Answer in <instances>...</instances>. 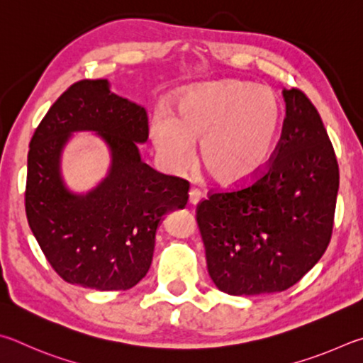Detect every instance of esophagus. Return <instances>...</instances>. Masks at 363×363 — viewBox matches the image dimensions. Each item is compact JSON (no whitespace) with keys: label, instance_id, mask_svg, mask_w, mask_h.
I'll return each instance as SVG.
<instances>
[{"label":"esophagus","instance_id":"34e87169","mask_svg":"<svg viewBox=\"0 0 363 363\" xmlns=\"http://www.w3.org/2000/svg\"><path fill=\"white\" fill-rule=\"evenodd\" d=\"M202 198H204V194H202L198 188L193 186L191 189H189V204L196 206Z\"/></svg>","mask_w":363,"mask_h":363}]
</instances>
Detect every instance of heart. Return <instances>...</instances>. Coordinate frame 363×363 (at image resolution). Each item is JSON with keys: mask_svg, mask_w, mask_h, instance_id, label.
Returning a JSON list of instances; mask_svg holds the SVG:
<instances>
[{"mask_svg": "<svg viewBox=\"0 0 363 363\" xmlns=\"http://www.w3.org/2000/svg\"><path fill=\"white\" fill-rule=\"evenodd\" d=\"M284 108L269 89L242 81H223L183 92L174 118L159 113L151 121V138L170 172L193 161V143L201 142V161L221 186L238 188L268 167L279 145Z\"/></svg>", "mask_w": 363, "mask_h": 363, "instance_id": "heart-1", "label": "heart"}]
</instances>
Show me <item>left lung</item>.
I'll return each mask as SVG.
<instances>
[{
    "label": "left lung",
    "mask_w": 363,
    "mask_h": 363,
    "mask_svg": "<svg viewBox=\"0 0 363 363\" xmlns=\"http://www.w3.org/2000/svg\"><path fill=\"white\" fill-rule=\"evenodd\" d=\"M282 135L245 186L208 191L196 208L207 269L230 295L295 285L332 239L340 169L319 111L300 89H284Z\"/></svg>",
    "instance_id": "obj_1"
}]
</instances>
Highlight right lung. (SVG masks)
<instances>
[{
    "label": "right lung",
    "instance_id": "1",
    "mask_svg": "<svg viewBox=\"0 0 363 363\" xmlns=\"http://www.w3.org/2000/svg\"><path fill=\"white\" fill-rule=\"evenodd\" d=\"M95 130L111 146V175L86 196L62 186L58 161L69 133ZM148 138L145 108L110 92L106 79L69 86L31 137L25 212L44 257L63 281L129 290L146 276L162 215L183 208L189 183L159 174L138 155Z\"/></svg>",
    "mask_w": 363,
    "mask_h": 363
}]
</instances>
